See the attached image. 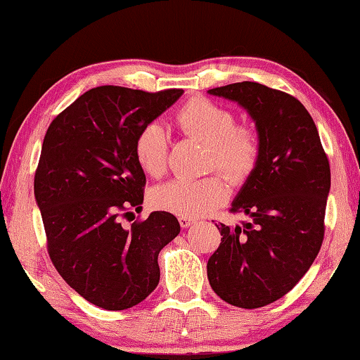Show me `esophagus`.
<instances>
[{"label": "esophagus", "mask_w": 360, "mask_h": 360, "mask_svg": "<svg viewBox=\"0 0 360 360\" xmlns=\"http://www.w3.org/2000/svg\"><path fill=\"white\" fill-rule=\"evenodd\" d=\"M195 221H193V219H191V217H179V224H181V227L182 229H187V227H191V225L193 224Z\"/></svg>", "instance_id": "esophagus-1"}]
</instances>
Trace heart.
I'll return each instance as SVG.
<instances>
[{
	"label": "heart",
	"instance_id": "1",
	"mask_svg": "<svg viewBox=\"0 0 360 360\" xmlns=\"http://www.w3.org/2000/svg\"><path fill=\"white\" fill-rule=\"evenodd\" d=\"M176 125L187 136L208 144V168L221 169L235 184L251 178L260 160V138L248 125H236L229 108L205 96H193L176 112ZM169 135L165 125L149 120L139 127L133 154L143 172L160 178L167 172ZM229 182L221 174L203 179H173L155 187L149 202L155 210L182 217H198L219 208L229 198Z\"/></svg>",
	"mask_w": 360,
	"mask_h": 360
}]
</instances>
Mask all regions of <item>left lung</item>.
Instances as JSON below:
<instances>
[{"label":"left lung","instance_id":"1","mask_svg":"<svg viewBox=\"0 0 360 360\" xmlns=\"http://www.w3.org/2000/svg\"><path fill=\"white\" fill-rule=\"evenodd\" d=\"M246 109L260 138V160L231 212L249 221L221 224L206 265L212 290L233 307L260 308L300 281L324 240L330 165L313 117L295 96L257 82L208 90Z\"/></svg>","mask_w":360,"mask_h":360}]
</instances>
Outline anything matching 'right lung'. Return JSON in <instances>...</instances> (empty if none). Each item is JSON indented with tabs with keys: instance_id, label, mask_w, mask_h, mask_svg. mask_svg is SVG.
I'll return each instance as SVG.
<instances>
[{
	"instance_id": "right-lung-1",
	"label": "right lung",
	"mask_w": 360,
	"mask_h": 360,
	"mask_svg": "<svg viewBox=\"0 0 360 360\" xmlns=\"http://www.w3.org/2000/svg\"><path fill=\"white\" fill-rule=\"evenodd\" d=\"M181 89L144 92L119 85L90 89L51 122L34 173V197L47 252L66 283L96 307L119 311L143 302L160 279L158 252L179 233L172 212L141 210L146 174L133 143Z\"/></svg>"
}]
</instances>
